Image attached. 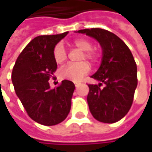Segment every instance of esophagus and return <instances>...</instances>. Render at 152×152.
<instances>
[{"label": "esophagus", "mask_w": 152, "mask_h": 152, "mask_svg": "<svg viewBox=\"0 0 152 152\" xmlns=\"http://www.w3.org/2000/svg\"><path fill=\"white\" fill-rule=\"evenodd\" d=\"M74 85H75V87H76V88H78L79 85V82H74Z\"/></svg>", "instance_id": "obj_1"}]
</instances>
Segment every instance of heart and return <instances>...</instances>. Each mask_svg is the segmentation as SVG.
I'll list each match as a JSON object with an SVG mask.
<instances>
[{
    "label": "heart",
    "mask_w": 152,
    "mask_h": 152,
    "mask_svg": "<svg viewBox=\"0 0 152 152\" xmlns=\"http://www.w3.org/2000/svg\"><path fill=\"white\" fill-rule=\"evenodd\" d=\"M72 44L79 50L84 51L81 56L80 60L87 59L95 63L98 60L99 55L96 50H92L93 45L89 39H77L73 40ZM53 58L56 63L61 64L65 61L67 58V52L62 44L59 43L53 49ZM91 67L86 61H82L78 64H67L61 68L59 74L61 78L73 81H79L85 75L90 72Z\"/></svg>",
    "instance_id": "1"
}]
</instances>
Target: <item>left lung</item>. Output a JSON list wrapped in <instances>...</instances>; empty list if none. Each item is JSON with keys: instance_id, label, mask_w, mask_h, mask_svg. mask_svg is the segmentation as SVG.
<instances>
[{"instance_id": "obj_1", "label": "left lung", "mask_w": 152, "mask_h": 152, "mask_svg": "<svg viewBox=\"0 0 152 152\" xmlns=\"http://www.w3.org/2000/svg\"><path fill=\"white\" fill-rule=\"evenodd\" d=\"M86 34L100 43L102 64L92 79L99 85H89L87 102L92 116L98 121L113 124L122 119L131 107L137 87V67L129 48L113 33L102 28H85ZM104 83L105 86L100 88Z\"/></svg>"}]
</instances>
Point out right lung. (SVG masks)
<instances>
[{
    "label": "right lung",
    "instance_id": "1",
    "mask_svg": "<svg viewBox=\"0 0 152 152\" xmlns=\"http://www.w3.org/2000/svg\"><path fill=\"white\" fill-rule=\"evenodd\" d=\"M67 33L33 39L19 54L12 69V81L17 96L28 115L42 125L60 124L71 109L75 89L73 82L63 80L53 90L49 84L57 67L53 49Z\"/></svg>",
    "mask_w": 152,
    "mask_h": 152
}]
</instances>
